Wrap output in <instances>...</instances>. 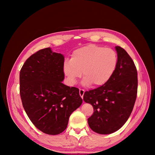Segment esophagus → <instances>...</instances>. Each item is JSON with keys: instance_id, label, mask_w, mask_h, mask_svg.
Wrapping results in <instances>:
<instances>
[{"instance_id": "1", "label": "esophagus", "mask_w": 155, "mask_h": 155, "mask_svg": "<svg viewBox=\"0 0 155 155\" xmlns=\"http://www.w3.org/2000/svg\"><path fill=\"white\" fill-rule=\"evenodd\" d=\"M84 93V90H83V89H80L79 90V94H80V96L82 98H83V97Z\"/></svg>"}]
</instances>
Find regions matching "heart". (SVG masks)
I'll return each instance as SVG.
<instances>
[{
  "label": "heart",
  "mask_w": 155,
  "mask_h": 155,
  "mask_svg": "<svg viewBox=\"0 0 155 155\" xmlns=\"http://www.w3.org/2000/svg\"><path fill=\"white\" fill-rule=\"evenodd\" d=\"M117 62V54L113 49L89 45L74 51L71 60L64 62L62 70L70 84L76 83L82 71L84 85L100 87L113 77Z\"/></svg>",
  "instance_id": "1"
}]
</instances>
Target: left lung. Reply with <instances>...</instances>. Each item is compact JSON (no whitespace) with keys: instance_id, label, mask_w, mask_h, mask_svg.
<instances>
[{"instance_id":"obj_1","label":"left lung","mask_w":155,"mask_h":155,"mask_svg":"<svg viewBox=\"0 0 155 155\" xmlns=\"http://www.w3.org/2000/svg\"><path fill=\"white\" fill-rule=\"evenodd\" d=\"M117 52V66L106 84L86 91L83 100L91 104L94 113L88 123L94 132L108 134L123 126L132 113L137 95V71L133 59L120 47Z\"/></svg>"}]
</instances>
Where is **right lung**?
Returning <instances> with one entry per match:
<instances>
[{"label": "right lung", "instance_id": "obj_1", "mask_svg": "<svg viewBox=\"0 0 155 155\" xmlns=\"http://www.w3.org/2000/svg\"><path fill=\"white\" fill-rule=\"evenodd\" d=\"M64 56L46 48L32 54L20 71L22 106L35 126L56 135L67 128L73 111L83 100L79 89L62 83Z\"/></svg>", "mask_w": 155, "mask_h": 155}]
</instances>
